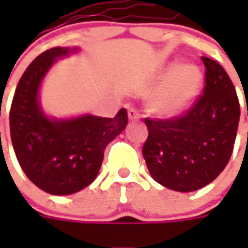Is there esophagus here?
Instances as JSON below:
<instances>
[{"label":"esophagus","instance_id":"34e87169","mask_svg":"<svg viewBox=\"0 0 248 248\" xmlns=\"http://www.w3.org/2000/svg\"><path fill=\"white\" fill-rule=\"evenodd\" d=\"M128 119L131 120V121H137V120H139V113L135 108H128Z\"/></svg>","mask_w":248,"mask_h":248}]
</instances>
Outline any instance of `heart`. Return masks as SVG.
<instances>
[{
	"instance_id": "heart-1",
	"label": "heart",
	"mask_w": 248,
	"mask_h": 248,
	"mask_svg": "<svg viewBox=\"0 0 248 248\" xmlns=\"http://www.w3.org/2000/svg\"><path fill=\"white\" fill-rule=\"evenodd\" d=\"M157 90L149 99V108L163 117H176L190 109L203 85L202 70L190 63H170L158 73Z\"/></svg>"
}]
</instances>
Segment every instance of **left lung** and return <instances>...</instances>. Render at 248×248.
<instances>
[{"instance_id": "1", "label": "left lung", "mask_w": 248, "mask_h": 248, "mask_svg": "<svg viewBox=\"0 0 248 248\" xmlns=\"http://www.w3.org/2000/svg\"><path fill=\"white\" fill-rule=\"evenodd\" d=\"M202 59L205 87L193 106L175 119H145L149 137L142 155L149 172L176 192L202 189L224 171L239 127L240 105L233 82L219 63Z\"/></svg>"}]
</instances>
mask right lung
Masks as SVG:
<instances>
[{
  "instance_id": "1",
  "label": "right lung",
  "mask_w": 248,
  "mask_h": 248,
  "mask_svg": "<svg viewBox=\"0 0 248 248\" xmlns=\"http://www.w3.org/2000/svg\"><path fill=\"white\" fill-rule=\"evenodd\" d=\"M77 48L56 46L38 55L15 91L9 127L17 161L41 190L56 196L80 192L99 172L105 149L128 123L127 110L114 119L84 114L52 119L44 113L38 92L45 74L59 58Z\"/></svg>"
}]
</instances>
